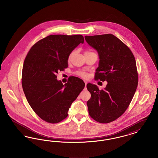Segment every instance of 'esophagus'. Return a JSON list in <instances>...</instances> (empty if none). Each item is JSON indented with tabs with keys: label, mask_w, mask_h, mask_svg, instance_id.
<instances>
[{
	"label": "esophagus",
	"mask_w": 158,
	"mask_h": 158,
	"mask_svg": "<svg viewBox=\"0 0 158 158\" xmlns=\"http://www.w3.org/2000/svg\"><path fill=\"white\" fill-rule=\"evenodd\" d=\"M84 82H85V88H86V84H87V82H86V81H85Z\"/></svg>",
	"instance_id": "1"
}]
</instances>
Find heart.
Wrapping results in <instances>:
<instances>
[{
  "label": "heart",
  "mask_w": 158,
  "mask_h": 158,
  "mask_svg": "<svg viewBox=\"0 0 158 158\" xmlns=\"http://www.w3.org/2000/svg\"><path fill=\"white\" fill-rule=\"evenodd\" d=\"M88 52H85V53H88ZM74 53H75V52H72V53L70 54V55H69V60H70V59H71V58H72V56H73ZM76 74H77V75L80 76H81V77H84V78H85V77H87V74H86L85 72H82V71L77 72L76 73Z\"/></svg>",
  "instance_id": "obj_1"
}]
</instances>
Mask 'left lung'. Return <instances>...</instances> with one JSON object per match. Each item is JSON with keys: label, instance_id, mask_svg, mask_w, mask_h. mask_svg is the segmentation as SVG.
<instances>
[{"label": "left lung", "instance_id": "obj_1", "mask_svg": "<svg viewBox=\"0 0 158 158\" xmlns=\"http://www.w3.org/2000/svg\"><path fill=\"white\" fill-rule=\"evenodd\" d=\"M89 45L96 49L99 56L95 81H107L104 89L88 83L91 94L88 101L89 114L100 123L115 120L127 109L138 85L135 57L130 49L113 34L86 35Z\"/></svg>", "mask_w": 158, "mask_h": 158}]
</instances>
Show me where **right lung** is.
Wrapping results in <instances>:
<instances>
[{
	"instance_id": "obj_1",
	"label": "right lung",
	"mask_w": 158,
	"mask_h": 158,
	"mask_svg": "<svg viewBox=\"0 0 158 158\" xmlns=\"http://www.w3.org/2000/svg\"><path fill=\"white\" fill-rule=\"evenodd\" d=\"M82 35H50L32 45L23 65L22 86L28 102L43 120L58 123L68 117L72 103L85 87L82 79L70 76L63 85L57 73L68 67V58Z\"/></svg>"
}]
</instances>
